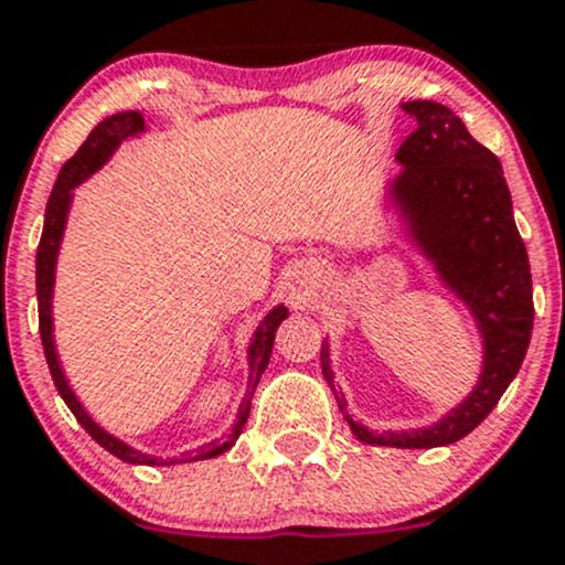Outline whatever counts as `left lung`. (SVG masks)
I'll use <instances>...</instances> for the list:
<instances>
[{
    "mask_svg": "<svg viewBox=\"0 0 565 565\" xmlns=\"http://www.w3.org/2000/svg\"><path fill=\"white\" fill-rule=\"evenodd\" d=\"M399 107L416 120V129L394 157L399 173L386 182L383 201L397 215L405 243L425 256L441 287L472 315L483 344L480 375L461 403L425 428L372 430L350 416L328 339L320 364L355 439L430 450L472 434L516 377L533 333V278L500 160L445 104L403 102Z\"/></svg>",
    "mask_w": 565,
    "mask_h": 565,
    "instance_id": "left-lung-1",
    "label": "left lung"
}]
</instances>
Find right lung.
<instances>
[{
    "instance_id": "add662e5",
    "label": "right lung",
    "mask_w": 565,
    "mask_h": 565,
    "mask_svg": "<svg viewBox=\"0 0 565 565\" xmlns=\"http://www.w3.org/2000/svg\"><path fill=\"white\" fill-rule=\"evenodd\" d=\"M149 129L146 126L143 113H137V109H126V113H115L109 118H104L96 129L87 135L85 143L79 146L74 157L63 166L60 171L57 182H54L52 195H49L46 204V215H43V234H41V245H38V256H35V289H38V320H41V342H43V353H46V364L49 372H52V381L57 386L60 397L65 399V405L71 408V414L76 416L82 428L93 436L96 445H102L104 450L113 452L115 458L126 463H137V467H173V463H190V461H206V458H217L223 456L226 450H232L234 441L239 439L243 434L245 422H248L250 414V399H254L256 383H259L262 372L267 370V361H270L273 353V342H276V331L281 326V320H287L289 309L284 303L273 306L270 311L265 315V320L256 326V331L250 333L248 342V377H245V394L239 399L237 408V419H234L232 430L226 434V441H206L201 445L199 450H184L182 456H171V458H157L149 456V452L137 450V447L126 445L124 439L113 436L109 430H104L87 408L82 405V399L76 397V392L71 388L68 377H65L63 364H60L57 348H54V317H52V298H54V276H57V256H60V243H63L65 234V223H68V212L71 204H74V190L79 188L82 182L93 177L96 171H102L104 166L109 162V157L118 151V146L124 140H131V137H140L143 131Z\"/></svg>"
}]
</instances>
